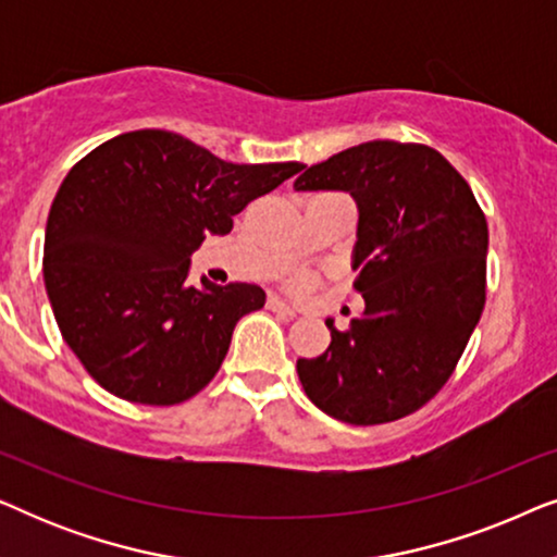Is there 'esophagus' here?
<instances>
[{
  "mask_svg": "<svg viewBox=\"0 0 557 557\" xmlns=\"http://www.w3.org/2000/svg\"><path fill=\"white\" fill-rule=\"evenodd\" d=\"M269 309L276 311V314H284V317H296V314H299V309L292 307V304H286L284 299H278V296H269Z\"/></svg>",
  "mask_w": 557,
  "mask_h": 557,
  "instance_id": "1",
  "label": "esophagus"
}]
</instances>
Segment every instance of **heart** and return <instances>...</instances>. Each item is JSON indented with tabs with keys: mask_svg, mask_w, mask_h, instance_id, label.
<instances>
[{
	"mask_svg": "<svg viewBox=\"0 0 557 557\" xmlns=\"http://www.w3.org/2000/svg\"><path fill=\"white\" fill-rule=\"evenodd\" d=\"M294 284H296V286H304V281H301V278H296V281H294Z\"/></svg>",
	"mask_w": 557,
	"mask_h": 557,
	"instance_id": "1",
	"label": "heart"
}]
</instances>
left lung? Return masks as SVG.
<instances>
[{
    "mask_svg": "<svg viewBox=\"0 0 557 557\" xmlns=\"http://www.w3.org/2000/svg\"><path fill=\"white\" fill-rule=\"evenodd\" d=\"M301 170L294 189H337L357 205L352 286L364 309L345 332L326 319L330 347L299 357L296 372L337 421H398L444 387L482 317L484 212L467 180L423 144L364 141Z\"/></svg>",
    "mask_w": 557,
    "mask_h": 557,
    "instance_id": "1",
    "label": "left lung"
}]
</instances>
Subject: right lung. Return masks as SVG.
<instances>
[{
  "label": "right lung",
  "mask_w": 557,
  "mask_h": 557,
  "mask_svg": "<svg viewBox=\"0 0 557 557\" xmlns=\"http://www.w3.org/2000/svg\"><path fill=\"white\" fill-rule=\"evenodd\" d=\"M299 170L233 164L180 134L141 128L67 172L45 227L42 276L60 334L98 385L174 406L215 377L235 322L265 294L205 276L193 286L189 256Z\"/></svg>",
  "instance_id": "right-lung-1"
}]
</instances>
